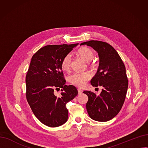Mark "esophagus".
Wrapping results in <instances>:
<instances>
[{
  "instance_id": "34e87169",
  "label": "esophagus",
  "mask_w": 148,
  "mask_h": 148,
  "mask_svg": "<svg viewBox=\"0 0 148 148\" xmlns=\"http://www.w3.org/2000/svg\"><path fill=\"white\" fill-rule=\"evenodd\" d=\"M77 90H78L79 94H82V93H83V90L81 89H78Z\"/></svg>"
}]
</instances>
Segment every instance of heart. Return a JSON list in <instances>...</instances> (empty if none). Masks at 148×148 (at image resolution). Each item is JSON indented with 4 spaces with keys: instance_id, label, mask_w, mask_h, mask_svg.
I'll return each instance as SVG.
<instances>
[{
    "instance_id": "obj_1",
    "label": "heart",
    "mask_w": 148,
    "mask_h": 148,
    "mask_svg": "<svg viewBox=\"0 0 148 148\" xmlns=\"http://www.w3.org/2000/svg\"><path fill=\"white\" fill-rule=\"evenodd\" d=\"M77 54L85 62H90L94 58V53L92 50L88 47H83L77 51ZM72 56L71 54H68L63 58L61 62L62 69L65 71H69L71 66ZM91 75L89 73H75L68 78L69 82L75 86L79 87L84 86L87 80H89Z\"/></svg>"
}]
</instances>
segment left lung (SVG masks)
<instances>
[{
    "instance_id": "left-lung-1",
    "label": "left lung",
    "mask_w": 148,
    "mask_h": 148,
    "mask_svg": "<svg viewBox=\"0 0 148 148\" xmlns=\"http://www.w3.org/2000/svg\"><path fill=\"white\" fill-rule=\"evenodd\" d=\"M94 49L98 54L99 66L90 81L92 86H102L99 95L85 90L88 97L86 107L90 118L97 121L106 122L118 114L125 101L128 82L125 65L118 52L105 42L89 41L82 42Z\"/></svg>"
}]
</instances>
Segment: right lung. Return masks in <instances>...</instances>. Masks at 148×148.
Segmentation results:
<instances>
[{"label": "right lung", "instance_id": "obj_1", "mask_svg": "<svg viewBox=\"0 0 148 148\" xmlns=\"http://www.w3.org/2000/svg\"><path fill=\"white\" fill-rule=\"evenodd\" d=\"M79 44L49 45L34 54L26 77V98L34 114L50 127H59L68 118L66 104L78 94L73 85H65L61 62ZM62 88L61 95L53 90Z\"/></svg>", "mask_w": 148, "mask_h": 148}]
</instances>
